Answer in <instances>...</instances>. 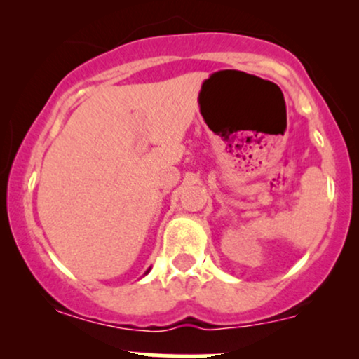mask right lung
I'll list each match as a JSON object with an SVG mask.
<instances>
[{
	"instance_id": "right-lung-1",
	"label": "right lung",
	"mask_w": 359,
	"mask_h": 359,
	"mask_svg": "<svg viewBox=\"0 0 359 359\" xmlns=\"http://www.w3.org/2000/svg\"><path fill=\"white\" fill-rule=\"evenodd\" d=\"M148 271H150V269H148V270H147V273H148ZM147 273H145V275H147Z\"/></svg>"
}]
</instances>
